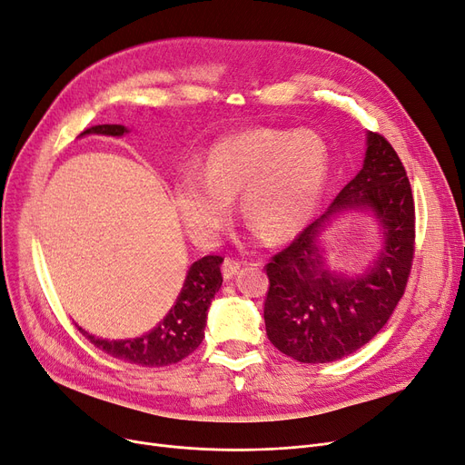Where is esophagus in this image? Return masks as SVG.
Returning a JSON list of instances; mask_svg holds the SVG:
<instances>
[{"instance_id": "34e87169", "label": "esophagus", "mask_w": 465, "mask_h": 465, "mask_svg": "<svg viewBox=\"0 0 465 465\" xmlns=\"http://www.w3.org/2000/svg\"><path fill=\"white\" fill-rule=\"evenodd\" d=\"M239 270H241V262L235 258H226L224 264H222V273H224L226 279H232L233 275H237Z\"/></svg>"}]
</instances>
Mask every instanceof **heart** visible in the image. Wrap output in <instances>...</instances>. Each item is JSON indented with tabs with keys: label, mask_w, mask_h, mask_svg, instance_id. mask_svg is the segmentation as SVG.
I'll return each mask as SVG.
<instances>
[{
	"label": "heart",
	"mask_w": 465,
	"mask_h": 465,
	"mask_svg": "<svg viewBox=\"0 0 465 465\" xmlns=\"http://www.w3.org/2000/svg\"><path fill=\"white\" fill-rule=\"evenodd\" d=\"M331 171V152L319 133L256 129L211 146L199 171L174 184L176 209L190 235L213 243L239 195L241 216L270 241L287 239L317 211Z\"/></svg>",
	"instance_id": "heart-1"
}]
</instances>
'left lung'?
<instances>
[{
	"instance_id": "8db88e82",
	"label": "left lung",
	"mask_w": 465,
	"mask_h": 465,
	"mask_svg": "<svg viewBox=\"0 0 465 465\" xmlns=\"http://www.w3.org/2000/svg\"><path fill=\"white\" fill-rule=\"evenodd\" d=\"M371 210L382 247L359 276L331 272L318 235L332 215ZM414 199L397 152L378 133L367 134L362 169L341 188L327 213L277 252L266 273V332L272 344L300 362H331L371 341L405 294L414 258Z\"/></svg>"
}]
</instances>
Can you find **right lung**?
Listing matches in <instances>:
<instances>
[{"mask_svg": "<svg viewBox=\"0 0 465 465\" xmlns=\"http://www.w3.org/2000/svg\"><path fill=\"white\" fill-rule=\"evenodd\" d=\"M125 133L129 131L124 125H94L84 131L82 136H124ZM222 262H224V258L216 254H209L193 262L184 279V287L180 291L171 312L155 329L143 336L131 340H104L89 334L82 327L77 329L87 340H91V344L115 359L143 367L174 365V362L183 361L195 351L203 341L207 310L222 285Z\"/></svg>", "mask_w": 465, "mask_h": 465, "instance_id": "obj_1", "label": "right lung"}]
</instances>
